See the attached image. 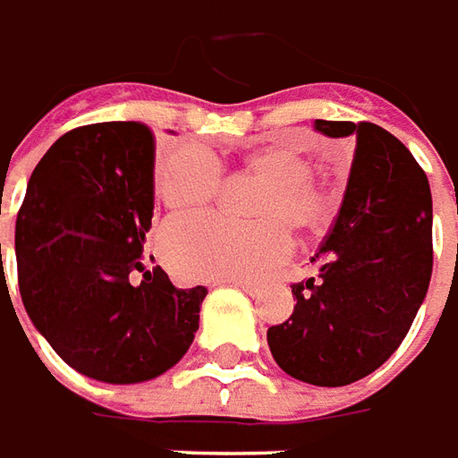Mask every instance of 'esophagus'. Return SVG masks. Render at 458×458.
<instances>
[{
	"instance_id": "obj_1",
	"label": "esophagus",
	"mask_w": 458,
	"mask_h": 458,
	"mask_svg": "<svg viewBox=\"0 0 458 458\" xmlns=\"http://www.w3.org/2000/svg\"><path fill=\"white\" fill-rule=\"evenodd\" d=\"M234 288H242L244 293H249V296H259V291H261V286L259 284H249V281H229Z\"/></svg>"
}]
</instances>
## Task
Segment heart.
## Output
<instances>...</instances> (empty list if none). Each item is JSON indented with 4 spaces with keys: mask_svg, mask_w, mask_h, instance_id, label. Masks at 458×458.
I'll use <instances>...</instances> for the list:
<instances>
[{
    "mask_svg": "<svg viewBox=\"0 0 458 458\" xmlns=\"http://www.w3.org/2000/svg\"><path fill=\"white\" fill-rule=\"evenodd\" d=\"M244 170L261 177L246 209L259 216L232 219L199 214L174 219L162 232V254L174 274L202 278H251L288 254V226L313 229L330 209L326 184L310 174L303 150L286 142L256 148L244 157ZM222 187V162L216 155L184 145L162 162L157 190L174 212L212 202Z\"/></svg>",
    "mask_w": 458,
    "mask_h": 458,
    "instance_id": "heart-1",
    "label": "heart"
}]
</instances>
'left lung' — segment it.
Masks as SVG:
<instances>
[{"instance_id":"8db88e82","label":"left lung","mask_w":458,"mask_h":458,"mask_svg":"<svg viewBox=\"0 0 458 458\" xmlns=\"http://www.w3.org/2000/svg\"><path fill=\"white\" fill-rule=\"evenodd\" d=\"M313 128L355 142L348 190L310 259L318 276L291 286L296 308L266 340L286 375L343 387L387 362L424 303L431 192L411 152L385 128L348 120H316Z\"/></svg>"}]
</instances>
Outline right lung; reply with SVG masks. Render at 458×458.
I'll use <instances>...</instances> for the list:
<instances>
[{"label": "right lung", "instance_id": "obj_1", "mask_svg": "<svg viewBox=\"0 0 458 458\" xmlns=\"http://www.w3.org/2000/svg\"><path fill=\"white\" fill-rule=\"evenodd\" d=\"M152 152L140 123L66 132L31 172L16 216L19 291L31 323L66 365L108 385L177 365L207 296L145 266Z\"/></svg>", "mask_w": 458, "mask_h": 458}]
</instances>
